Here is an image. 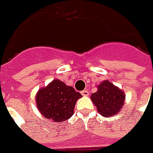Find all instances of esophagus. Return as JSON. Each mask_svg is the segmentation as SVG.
I'll list each match as a JSON object with an SVG mask.
<instances>
[{
  "label": "esophagus",
  "instance_id": "1",
  "mask_svg": "<svg viewBox=\"0 0 153 153\" xmlns=\"http://www.w3.org/2000/svg\"><path fill=\"white\" fill-rule=\"evenodd\" d=\"M81 94H82L83 96H88V95L89 94V92H88V90L85 89V90H82V91L81 92Z\"/></svg>",
  "mask_w": 153,
  "mask_h": 153
}]
</instances>
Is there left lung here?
Returning <instances> with one entry per match:
<instances>
[{"instance_id": "obj_1", "label": "left lung", "mask_w": 153, "mask_h": 153, "mask_svg": "<svg viewBox=\"0 0 153 153\" xmlns=\"http://www.w3.org/2000/svg\"><path fill=\"white\" fill-rule=\"evenodd\" d=\"M91 100L98 111L103 117L117 114L124 105V93L109 81H104L98 86V91L92 94Z\"/></svg>"}]
</instances>
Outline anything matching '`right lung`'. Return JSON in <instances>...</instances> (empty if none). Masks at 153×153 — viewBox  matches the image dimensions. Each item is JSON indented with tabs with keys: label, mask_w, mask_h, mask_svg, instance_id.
<instances>
[{
	"label": "right lung",
	"mask_w": 153,
	"mask_h": 153,
	"mask_svg": "<svg viewBox=\"0 0 153 153\" xmlns=\"http://www.w3.org/2000/svg\"><path fill=\"white\" fill-rule=\"evenodd\" d=\"M82 94L59 80H53L36 94V106L46 118L53 122L68 120L74 113L75 104Z\"/></svg>",
	"instance_id": "add662e5"
}]
</instances>
